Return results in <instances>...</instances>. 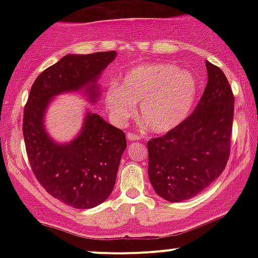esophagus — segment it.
Wrapping results in <instances>:
<instances>
[{
	"label": "esophagus",
	"mask_w": 258,
	"mask_h": 258,
	"mask_svg": "<svg viewBox=\"0 0 258 258\" xmlns=\"http://www.w3.org/2000/svg\"><path fill=\"white\" fill-rule=\"evenodd\" d=\"M141 138H142V136H139V135H135V133H132V132L127 133V139H128V141H139Z\"/></svg>",
	"instance_id": "1"
}]
</instances>
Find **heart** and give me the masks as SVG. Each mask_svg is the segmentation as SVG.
<instances>
[{
  "instance_id": "heart-1",
  "label": "heart",
  "mask_w": 258,
  "mask_h": 258,
  "mask_svg": "<svg viewBox=\"0 0 258 258\" xmlns=\"http://www.w3.org/2000/svg\"><path fill=\"white\" fill-rule=\"evenodd\" d=\"M199 84L193 73L170 63L143 64L123 76L121 85L111 84L104 96L109 116L122 125L139 116L148 130L167 133L177 128L190 114Z\"/></svg>"
}]
</instances>
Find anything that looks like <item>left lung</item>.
Returning a JSON list of instances; mask_svg holds the SVG:
<instances>
[{
  "label": "left lung",
  "mask_w": 258,
  "mask_h": 258,
  "mask_svg": "<svg viewBox=\"0 0 258 258\" xmlns=\"http://www.w3.org/2000/svg\"><path fill=\"white\" fill-rule=\"evenodd\" d=\"M207 85L195 110L177 128L148 142V176L155 193L171 203L194 198L226 167L234 97L223 72L205 61Z\"/></svg>",
  "instance_id": "8db88e82"
}]
</instances>
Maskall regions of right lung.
<instances>
[{
	"instance_id": "1",
	"label": "right lung",
	"mask_w": 258,
	"mask_h": 258,
	"mask_svg": "<svg viewBox=\"0 0 258 258\" xmlns=\"http://www.w3.org/2000/svg\"><path fill=\"white\" fill-rule=\"evenodd\" d=\"M116 55L115 51L64 55L37 76L24 108L23 135L32 172L47 193L75 209L98 206L111 194L126 136L86 108L78 135L60 143L49 136L44 119L59 94L84 93L91 104L98 102V80Z\"/></svg>"
}]
</instances>
